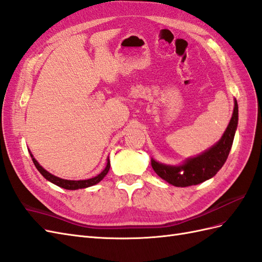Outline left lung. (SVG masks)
Listing matches in <instances>:
<instances>
[{
  "mask_svg": "<svg viewBox=\"0 0 262 262\" xmlns=\"http://www.w3.org/2000/svg\"><path fill=\"white\" fill-rule=\"evenodd\" d=\"M238 125V104L234 99L232 117L223 137L211 148L196 157L188 158L182 165L170 166L151 158V167L157 175L172 186L188 187L212 178L221 169L231 149Z\"/></svg>",
  "mask_w": 262,
  "mask_h": 262,
  "instance_id": "1",
  "label": "left lung"
}]
</instances>
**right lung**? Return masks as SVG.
I'll return each mask as SVG.
<instances>
[{"label": "right lung", "instance_id": "1", "mask_svg": "<svg viewBox=\"0 0 262 262\" xmlns=\"http://www.w3.org/2000/svg\"><path fill=\"white\" fill-rule=\"evenodd\" d=\"M30 155H31L33 163H34L37 170L42 173V176L46 180H49V182L53 183L54 185H56L58 187H62V188H64V189H69V190H76V189L87 188V187H91V186L98 184L100 180H102L107 175V172H108L110 167H111L110 159H107V165L105 167V169L100 173H98L97 176L90 178V179H85V180H67V179H62V178L52 175L51 172H49L48 170H45L43 167L37 163V160L34 158V156H33L31 152H30Z\"/></svg>", "mask_w": 262, "mask_h": 262}]
</instances>
